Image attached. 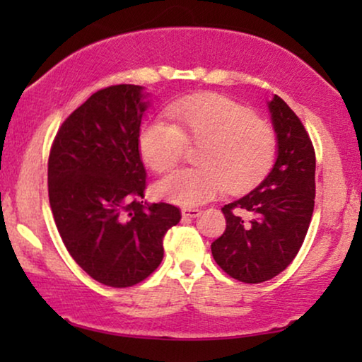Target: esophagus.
<instances>
[{
  "mask_svg": "<svg viewBox=\"0 0 362 362\" xmlns=\"http://www.w3.org/2000/svg\"><path fill=\"white\" fill-rule=\"evenodd\" d=\"M199 214H201V211L196 209V207H185V209H181L182 217H197Z\"/></svg>",
  "mask_w": 362,
  "mask_h": 362,
  "instance_id": "1",
  "label": "esophagus"
}]
</instances>
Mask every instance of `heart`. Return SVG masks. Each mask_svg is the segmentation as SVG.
Masks as SVG:
<instances>
[{
    "label": "heart",
    "instance_id": "1",
    "mask_svg": "<svg viewBox=\"0 0 362 362\" xmlns=\"http://www.w3.org/2000/svg\"><path fill=\"white\" fill-rule=\"evenodd\" d=\"M173 120L145 122L138 135L143 161L153 171L171 170L186 143L199 145V166L176 170L153 186L160 199L197 206L221 191L242 192L257 185L275 160L276 138L269 123L219 93H199L168 107Z\"/></svg>",
    "mask_w": 362,
    "mask_h": 362
}]
</instances>
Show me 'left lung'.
<instances>
[{
	"mask_svg": "<svg viewBox=\"0 0 362 362\" xmlns=\"http://www.w3.org/2000/svg\"><path fill=\"white\" fill-rule=\"evenodd\" d=\"M276 138L269 175L222 207L226 230L212 242L217 265L232 279L262 284L284 272L303 244L315 207V150L295 112L274 95L267 102Z\"/></svg>",
	"mask_w": 362,
	"mask_h": 362,
	"instance_id": "1",
	"label": "left lung"
}]
</instances>
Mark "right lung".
<instances>
[{
    "instance_id": "obj_1",
    "label": "right lung",
    "mask_w": 362,
    "mask_h": 362,
    "mask_svg": "<svg viewBox=\"0 0 362 362\" xmlns=\"http://www.w3.org/2000/svg\"><path fill=\"white\" fill-rule=\"evenodd\" d=\"M150 93L122 83L74 110L49 155V202L72 259L107 286L140 284L161 264L176 206L140 201L146 187L138 135Z\"/></svg>"
}]
</instances>
